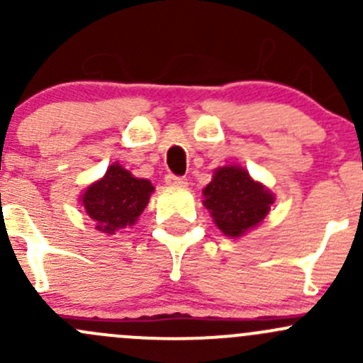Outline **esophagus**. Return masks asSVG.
Segmentation results:
<instances>
[{
	"instance_id": "obj_1",
	"label": "esophagus",
	"mask_w": 363,
	"mask_h": 363,
	"mask_svg": "<svg viewBox=\"0 0 363 363\" xmlns=\"http://www.w3.org/2000/svg\"><path fill=\"white\" fill-rule=\"evenodd\" d=\"M164 182H167L168 186H175V188H184V186L188 184L186 177H179V175L174 174H168L167 177H164Z\"/></svg>"
}]
</instances>
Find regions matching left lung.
<instances>
[{
	"mask_svg": "<svg viewBox=\"0 0 363 363\" xmlns=\"http://www.w3.org/2000/svg\"><path fill=\"white\" fill-rule=\"evenodd\" d=\"M203 196L216 226L228 237H240L258 226L276 200L265 186L252 181L250 172L235 164L216 168Z\"/></svg>",
	"mask_w": 363,
	"mask_h": 363,
	"instance_id": "8db88e82",
	"label": "left lung"
}]
</instances>
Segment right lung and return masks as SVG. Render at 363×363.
<instances>
[{
	"mask_svg": "<svg viewBox=\"0 0 363 363\" xmlns=\"http://www.w3.org/2000/svg\"><path fill=\"white\" fill-rule=\"evenodd\" d=\"M152 191L155 186L151 181L133 177L131 172L113 163L100 181L86 189L80 202L94 221V228L113 235L121 228L135 225L149 203Z\"/></svg>",
	"mask_w": 363,
	"mask_h": 363,
	"instance_id": "right-lung-1",
	"label": "right lung"
}]
</instances>
